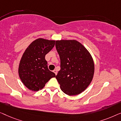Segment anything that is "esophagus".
<instances>
[{
	"instance_id": "esophagus-1",
	"label": "esophagus",
	"mask_w": 121,
	"mask_h": 121,
	"mask_svg": "<svg viewBox=\"0 0 121 121\" xmlns=\"http://www.w3.org/2000/svg\"><path fill=\"white\" fill-rule=\"evenodd\" d=\"M53 72L55 73V74H56H56H57V70H56V69H54V70L53 71Z\"/></svg>"
}]
</instances>
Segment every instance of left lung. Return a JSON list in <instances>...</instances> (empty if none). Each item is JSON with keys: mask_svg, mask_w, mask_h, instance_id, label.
<instances>
[{"mask_svg": "<svg viewBox=\"0 0 121 121\" xmlns=\"http://www.w3.org/2000/svg\"><path fill=\"white\" fill-rule=\"evenodd\" d=\"M55 47L61 60V69L56 78L61 91L69 96L81 94L94 76V62L91 53L74 39L57 40Z\"/></svg>", "mask_w": 121, "mask_h": 121, "instance_id": "1", "label": "left lung"}]
</instances>
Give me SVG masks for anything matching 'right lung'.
I'll return each mask as SVG.
<instances>
[{
  "mask_svg": "<svg viewBox=\"0 0 121 121\" xmlns=\"http://www.w3.org/2000/svg\"><path fill=\"white\" fill-rule=\"evenodd\" d=\"M55 40L38 38L28 46L18 65V76L24 86L32 91H37L55 74L48 69L45 55L55 45Z\"/></svg>",
  "mask_w": 121,
  "mask_h": 121,
  "instance_id": "right-lung-1",
  "label": "right lung"
}]
</instances>
